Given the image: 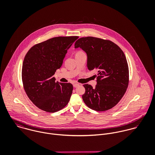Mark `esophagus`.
<instances>
[{
	"label": "esophagus",
	"mask_w": 155,
	"mask_h": 155,
	"mask_svg": "<svg viewBox=\"0 0 155 155\" xmlns=\"http://www.w3.org/2000/svg\"><path fill=\"white\" fill-rule=\"evenodd\" d=\"M79 84H73V87H74V88H76V87H79Z\"/></svg>",
	"instance_id": "1"
}]
</instances>
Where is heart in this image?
Returning a JSON list of instances; mask_svg holds the SVG:
<instances>
[{
	"mask_svg": "<svg viewBox=\"0 0 155 155\" xmlns=\"http://www.w3.org/2000/svg\"><path fill=\"white\" fill-rule=\"evenodd\" d=\"M79 52H81V51H79Z\"/></svg>",
	"mask_w": 155,
	"mask_h": 155,
	"instance_id": "1",
	"label": "heart"
}]
</instances>
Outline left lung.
<instances>
[{"mask_svg": "<svg viewBox=\"0 0 155 155\" xmlns=\"http://www.w3.org/2000/svg\"><path fill=\"white\" fill-rule=\"evenodd\" d=\"M74 48L87 53L88 68L98 72L95 88L84 85V103L94 110L110 109L121 100L128 86L129 69L124 52L110 41L91 36L79 39Z\"/></svg>", "mask_w": 155, "mask_h": 155, "instance_id": "obj_1", "label": "left lung"}]
</instances>
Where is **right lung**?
<instances>
[{
	"instance_id": "add662e5",
	"label": "right lung",
	"mask_w": 155,
	"mask_h": 155,
	"mask_svg": "<svg viewBox=\"0 0 155 155\" xmlns=\"http://www.w3.org/2000/svg\"><path fill=\"white\" fill-rule=\"evenodd\" d=\"M78 38H53L34 45L26 54L22 67L23 87L29 99L39 109L54 113L68 104L72 84L55 82L53 76L62 66L67 50Z\"/></svg>"
}]
</instances>
